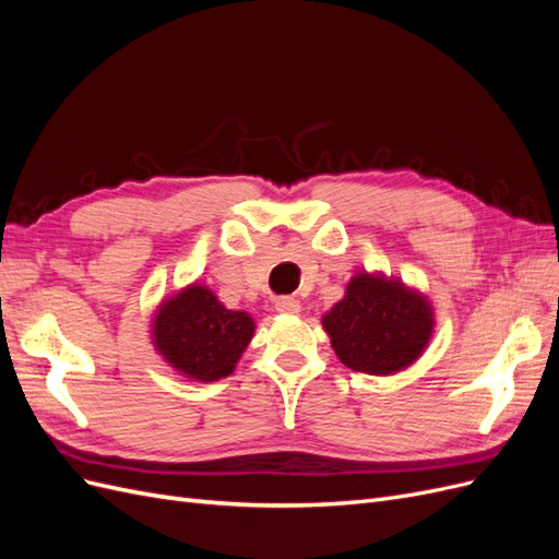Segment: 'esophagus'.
<instances>
[{
    "instance_id": "esophagus-1",
    "label": "esophagus",
    "mask_w": 559,
    "mask_h": 559,
    "mask_svg": "<svg viewBox=\"0 0 559 559\" xmlns=\"http://www.w3.org/2000/svg\"><path fill=\"white\" fill-rule=\"evenodd\" d=\"M275 310L282 314H298L300 312V302L292 296H282L275 300Z\"/></svg>"
}]
</instances>
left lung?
<instances>
[{
    "label": "left lung",
    "instance_id": "obj_1",
    "mask_svg": "<svg viewBox=\"0 0 559 559\" xmlns=\"http://www.w3.org/2000/svg\"><path fill=\"white\" fill-rule=\"evenodd\" d=\"M331 345L347 368L392 376L415 364L433 333L429 300L382 273L354 275L345 298L321 317Z\"/></svg>",
    "mask_w": 559,
    "mask_h": 559
}]
</instances>
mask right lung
Instances as JSON below:
<instances>
[{"label": "right lung", "mask_w": 559, "mask_h": 559, "mask_svg": "<svg viewBox=\"0 0 559 559\" xmlns=\"http://www.w3.org/2000/svg\"><path fill=\"white\" fill-rule=\"evenodd\" d=\"M253 329L247 312L228 310L207 286L191 284L160 302L151 337L160 357L181 376L214 382L233 373Z\"/></svg>", "instance_id": "right-lung-1"}]
</instances>
